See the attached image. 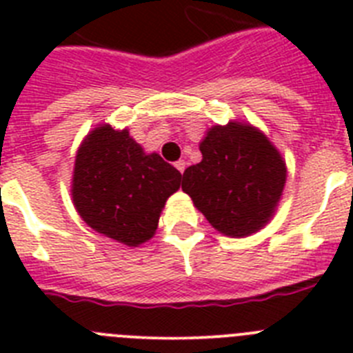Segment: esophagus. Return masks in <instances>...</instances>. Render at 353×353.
<instances>
[{
    "instance_id": "34e87169",
    "label": "esophagus",
    "mask_w": 353,
    "mask_h": 353,
    "mask_svg": "<svg viewBox=\"0 0 353 353\" xmlns=\"http://www.w3.org/2000/svg\"><path fill=\"white\" fill-rule=\"evenodd\" d=\"M174 168L180 171V173H183V170H185V162L183 161H179V162H174Z\"/></svg>"
}]
</instances>
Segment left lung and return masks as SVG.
I'll list each match as a JSON object with an SVG mask.
<instances>
[{
	"instance_id": "left-lung-1",
	"label": "left lung",
	"mask_w": 353,
	"mask_h": 353,
	"mask_svg": "<svg viewBox=\"0 0 353 353\" xmlns=\"http://www.w3.org/2000/svg\"><path fill=\"white\" fill-rule=\"evenodd\" d=\"M201 162L183 171L182 189L208 223L228 236H248L272 219L286 164L256 127L214 125L199 143Z\"/></svg>"
}]
</instances>
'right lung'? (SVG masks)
Returning <instances> with one entry per match:
<instances>
[{
  "instance_id": "right-lung-1",
  "label": "right lung",
  "mask_w": 353,
  "mask_h": 353,
  "mask_svg": "<svg viewBox=\"0 0 353 353\" xmlns=\"http://www.w3.org/2000/svg\"><path fill=\"white\" fill-rule=\"evenodd\" d=\"M182 174L159 154H145L129 130L101 125L81 143L74 164L72 199L95 232L138 248L157 230L166 199Z\"/></svg>"
}]
</instances>
